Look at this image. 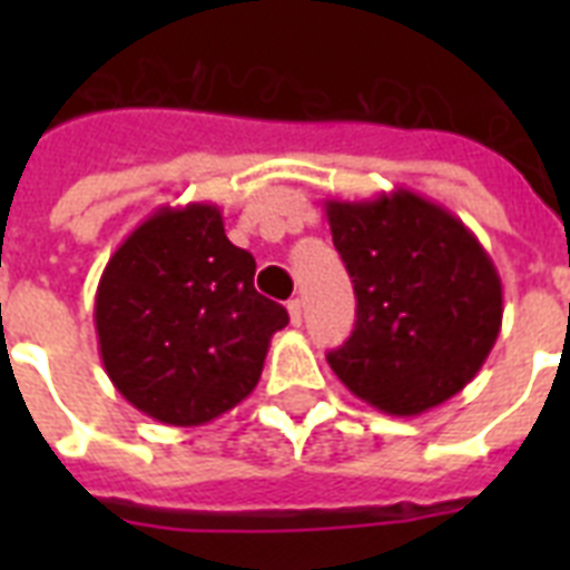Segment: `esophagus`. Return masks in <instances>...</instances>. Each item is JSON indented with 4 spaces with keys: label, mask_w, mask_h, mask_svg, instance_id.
<instances>
[{
    "label": "esophagus",
    "mask_w": 570,
    "mask_h": 570,
    "mask_svg": "<svg viewBox=\"0 0 570 570\" xmlns=\"http://www.w3.org/2000/svg\"><path fill=\"white\" fill-rule=\"evenodd\" d=\"M286 311H289V322H293L295 328H298V325H302V313H304L302 298H293V302L286 304Z\"/></svg>",
    "instance_id": "34e87169"
}]
</instances>
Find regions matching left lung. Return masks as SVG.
Returning a JSON list of instances; mask_svg holds the SVG:
<instances>
[{"label":"left lung","instance_id":"obj_1","mask_svg":"<svg viewBox=\"0 0 570 570\" xmlns=\"http://www.w3.org/2000/svg\"><path fill=\"white\" fill-rule=\"evenodd\" d=\"M355 284L352 337L331 370L381 414L420 416L468 387L503 325L494 259L461 218L411 189L325 200Z\"/></svg>","mask_w":570,"mask_h":570}]
</instances>
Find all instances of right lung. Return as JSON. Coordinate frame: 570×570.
<instances>
[{"mask_svg": "<svg viewBox=\"0 0 570 570\" xmlns=\"http://www.w3.org/2000/svg\"><path fill=\"white\" fill-rule=\"evenodd\" d=\"M257 263L215 204L159 206L102 268L94 325L111 384L165 425H204L257 387L286 311L254 289Z\"/></svg>", "mask_w": 570, "mask_h": 570, "instance_id": "1", "label": "right lung"}]
</instances>
